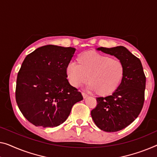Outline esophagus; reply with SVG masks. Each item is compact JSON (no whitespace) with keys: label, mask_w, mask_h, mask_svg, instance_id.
<instances>
[{"label":"esophagus","mask_w":157,"mask_h":157,"mask_svg":"<svg viewBox=\"0 0 157 157\" xmlns=\"http://www.w3.org/2000/svg\"><path fill=\"white\" fill-rule=\"evenodd\" d=\"M82 97H83L84 99H85V98H86V97H88V95L86 94H85V93H82Z\"/></svg>","instance_id":"1"}]
</instances>
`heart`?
<instances>
[{
	"instance_id": "1",
	"label": "heart",
	"mask_w": 157,
	"mask_h": 157,
	"mask_svg": "<svg viewBox=\"0 0 157 157\" xmlns=\"http://www.w3.org/2000/svg\"><path fill=\"white\" fill-rule=\"evenodd\" d=\"M77 63L78 65L69 64L66 68L70 83L79 87L88 82V88L100 96H108L115 92L125 75L122 61L94 51L80 53Z\"/></svg>"
}]
</instances>
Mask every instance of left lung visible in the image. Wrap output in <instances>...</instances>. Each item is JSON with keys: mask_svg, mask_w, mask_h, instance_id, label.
Segmentation results:
<instances>
[{"mask_svg": "<svg viewBox=\"0 0 157 157\" xmlns=\"http://www.w3.org/2000/svg\"><path fill=\"white\" fill-rule=\"evenodd\" d=\"M97 50L114 56L125 66V75L118 88L108 97H97V106L91 111L98 128L105 132H117L132 123L141 112L146 77L140 60L124 46L99 47Z\"/></svg>", "mask_w": 157, "mask_h": 157, "instance_id": "1", "label": "left lung"}]
</instances>
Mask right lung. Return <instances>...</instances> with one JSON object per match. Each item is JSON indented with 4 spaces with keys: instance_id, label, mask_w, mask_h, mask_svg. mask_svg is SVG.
<instances>
[{
    "instance_id": "right-lung-1",
    "label": "right lung",
    "mask_w": 157,
    "mask_h": 157,
    "mask_svg": "<svg viewBox=\"0 0 157 157\" xmlns=\"http://www.w3.org/2000/svg\"><path fill=\"white\" fill-rule=\"evenodd\" d=\"M75 50L46 45L25 58L17 74L15 98L23 116L35 126L60 125L72 106L83 99L67 79L66 68Z\"/></svg>"
}]
</instances>
